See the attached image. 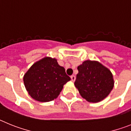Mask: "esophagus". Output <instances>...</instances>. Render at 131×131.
<instances>
[{
  "label": "esophagus",
  "instance_id": "obj_1",
  "mask_svg": "<svg viewBox=\"0 0 131 131\" xmlns=\"http://www.w3.org/2000/svg\"><path fill=\"white\" fill-rule=\"evenodd\" d=\"M71 79L72 81H74L75 80V75H71Z\"/></svg>",
  "mask_w": 131,
  "mask_h": 131
}]
</instances>
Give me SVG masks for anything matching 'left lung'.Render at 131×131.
Listing matches in <instances>:
<instances>
[{
    "mask_svg": "<svg viewBox=\"0 0 131 131\" xmlns=\"http://www.w3.org/2000/svg\"><path fill=\"white\" fill-rule=\"evenodd\" d=\"M75 86L89 102L102 101L109 95L114 85L113 75L97 61L86 60L79 66Z\"/></svg>",
    "mask_w": 131,
    "mask_h": 131,
    "instance_id": "8db88e82",
    "label": "left lung"
}]
</instances>
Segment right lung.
<instances>
[{"label":"right lung","mask_w":131,"mask_h":131,"mask_svg":"<svg viewBox=\"0 0 131 131\" xmlns=\"http://www.w3.org/2000/svg\"><path fill=\"white\" fill-rule=\"evenodd\" d=\"M71 78L57 60L45 57L33 63L24 76L29 94L41 102L52 101L58 96L63 86Z\"/></svg>","instance_id":"add662e5"}]
</instances>
